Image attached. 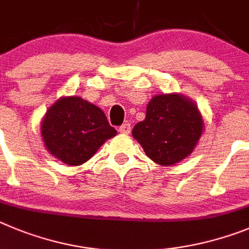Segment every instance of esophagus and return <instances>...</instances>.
Segmentation results:
<instances>
[{
	"instance_id": "34e87169",
	"label": "esophagus",
	"mask_w": 249,
	"mask_h": 249,
	"mask_svg": "<svg viewBox=\"0 0 249 249\" xmlns=\"http://www.w3.org/2000/svg\"><path fill=\"white\" fill-rule=\"evenodd\" d=\"M130 130H131V126H130L129 123H125V124H123L122 126L119 127V131L122 134H129Z\"/></svg>"
}]
</instances>
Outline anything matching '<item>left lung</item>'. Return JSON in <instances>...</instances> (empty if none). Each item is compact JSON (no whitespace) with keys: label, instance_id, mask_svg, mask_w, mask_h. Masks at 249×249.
Masks as SVG:
<instances>
[{"label":"left lung","instance_id":"obj_1","mask_svg":"<svg viewBox=\"0 0 249 249\" xmlns=\"http://www.w3.org/2000/svg\"><path fill=\"white\" fill-rule=\"evenodd\" d=\"M203 131L200 110L178 93L155 95L146 116L133 129V136L154 162L171 166L194 151Z\"/></svg>","mask_w":249,"mask_h":249}]
</instances>
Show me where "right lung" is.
Instances as JSON below:
<instances>
[{"instance_id":"obj_1","label":"right lung","mask_w":249,"mask_h":249,"mask_svg":"<svg viewBox=\"0 0 249 249\" xmlns=\"http://www.w3.org/2000/svg\"><path fill=\"white\" fill-rule=\"evenodd\" d=\"M41 134L49 154L69 166H79L116 130L97 105L79 97H62L47 110Z\"/></svg>"}]
</instances>
